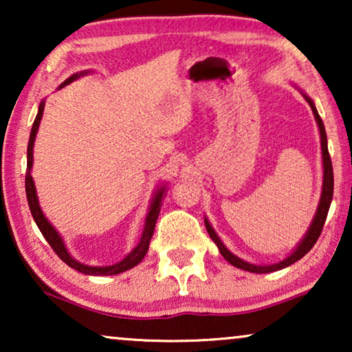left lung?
Returning a JSON list of instances; mask_svg holds the SVG:
<instances>
[{
    "label": "left lung",
    "mask_w": 352,
    "mask_h": 352,
    "mask_svg": "<svg viewBox=\"0 0 352 352\" xmlns=\"http://www.w3.org/2000/svg\"><path fill=\"white\" fill-rule=\"evenodd\" d=\"M302 96H305L307 102H309L312 113H314V117H316L317 126H319L320 146H322V163H324V182H322V195H320L319 206H317V211L314 214V219H312L309 229H307V232L305 237H302L301 242L298 243V247L293 250L292 254H288L285 259H282V261H278L276 264H266V266H256V264L243 261V259H240L239 256H235V254L230 253L229 250L224 247V243L219 240L218 234L214 232V229L211 228L208 219L205 218V228H206V230H208L211 240H213V242L216 243V247L219 248V253L223 254L226 261H229L235 267L243 269V271L254 272V274H267V272L278 271V269H283V267L290 266V264H293V263L300 261V259L305 256V254L309 252L312 247H314V243L317 242V239H319L322 229H324L327 214H329V210H330L331 199H333V168H331L329 146H327V134H325L324 122H322V118H320L319 112H317L314 102H312V100L307 98L306 94H302Z\"/></svg>",
    "instance_id": "obj_1"
}]
</instances>
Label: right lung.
Returning <instances> with one entry per match:
<instances>
[{
  "instance_id": "1",
  "label": "right lung",
  "mask_w": 352,
  "mask_h": 352,
  "mask_svg": "<svg viewBox=\"0 0 352 352\" xmlns=\"http://www.w3.org/2000/svg\"><path fill=\"white\" fill-rule=\"evenodd\" d=\"M86 74H88V72H80V74L72 75L70 78H67L64 83L59 86V89L64 88V86H67L69 83H72V81H74V80L80 78L81 75H86ZM43 110H45V100H41V102H40L36 118H35V122H33V126H32L30 139H28V147H27V175H25V192H27L28 206H30L32 216H33V219H35L38 229L41 230L43 237L46 239V242L51 245V248L54 250L57 256H59L62 261L67 264V266L74 267L75 271L83 272V274H86V276H115V274L124 272V271H128V269L138 266V264L144 259V256H146V253H147V250H148V243H151V239H152V235H153V229H155V223H157L158 213H160V208H162V200H163V197L166 195V190H165L166 186L160 187V189L155 192V195H153L152 204H151V206H148V213L146 216V224H144V230H142L141 240H139V243L133 248L131 253L126 254V256H124L122 261H118L117 264H112V266H88V264L78 263L75 258H72V254L69 252H67V247H65L64 240H62V237H60V234L57 232L54 228H52V224L50 223V221H47L46 216L43 214V211L40 208V201H38L35 182H33V177H32L33 144H35V138H36L38 128H40V122H41V117H43Z\"/></svg>"
}]
</instances>
